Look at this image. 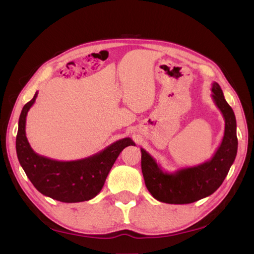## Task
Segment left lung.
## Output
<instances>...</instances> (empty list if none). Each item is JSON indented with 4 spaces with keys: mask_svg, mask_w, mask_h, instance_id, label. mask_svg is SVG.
<instances>
[{
    "mask_svg": "<svg viewBox=\"0 0 254 254\" xmlns=\"http://www.w3.org/2000/svg\"><path fill=\"white\" fill-rule=\"evenodd\" d=\"M212 93L215 105L225 119V132L222 143L209 160L197 166L168 172L161 169L153 156L141 148L145 185L149 193L159 202L189 204L210 195L222 186L234 164L238 149L235 113L225 100L223 90L217 83L212 84Z\"/></svg>",
    "mask_w": 254,
    "mask_h": 254,
    "instance_id": "8db88e82",
    "label": "left lung"
}]
</instances>
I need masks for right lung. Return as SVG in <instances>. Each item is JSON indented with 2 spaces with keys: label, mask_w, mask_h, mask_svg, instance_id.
I'll use <instances>...</instances> for the list:
<instances>
[{
  "label": "right lung",
  "mask_w": 254,
  "mask_h": 254,
  "mask_svg": "<svg viewBox=\"0 0 254 254\" xmlns=\"http://www.w3.org/2000/svg\"><path fill=\"white\" fill-rule=\"evenodd\" d=\"M38 91L24 106L19 116L16 136V153L20 166L41 194L64 203L89 201L98 194L118 156L127 146L134 145L130 137L110 144L101 152L78 160L60 161L38 155L26 137V117L35 104Z\"/></svg>",
  "instance_id": "right-lung-1"
}]
</instances>
